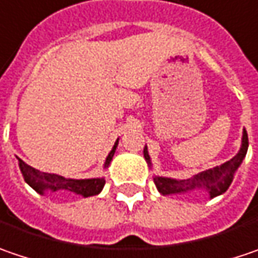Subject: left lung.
Instances as JSON below:
<instances>
[{"label": "left lung", "mask_w": 258, "mask_h": 258, "mask_svg": "<svg viewBox=\"0 0 258 258\" xmlns=\"http://www.w3.org/2000/svg\"><path fill=\"white\" fill-rule=\"evenodd\" d=\"M247 150H248V136H247V131L244 130L239 152L231 160L225 162L223 165L216 166L213 169L203 171V172L194 175L191 178H187V179H175V178L155 175L153 176L155 185H156V188H158L160 194H163V196L185 194V192L200 189V191H206L210 199L218 197V196L223 194L226 189L229 188L236 169L239 168V165L242 163V160L247 155ZM143 155L149 168H152V162H150V156H149V152H147V146L144 147Z\"/></svg>", "instance_id": "1"}]
</instances>
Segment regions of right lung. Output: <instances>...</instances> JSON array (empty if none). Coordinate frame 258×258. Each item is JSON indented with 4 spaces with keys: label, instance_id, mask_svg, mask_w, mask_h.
<instances>
[{
    "label": "right lung",
    "instance_id": "obj_1",
    "mask_svg": "<svg viewBox=\"0 0 258 258\" xmlns=\"http://www.w3.org/2000/svg\"><path fill=\"white\" fill-rule=\"evenodd\" d=\"M118 140L115 142L112 150L109 152V155L106 156L103 168H108L111 160L114 158ZM19 160V168L23 174L24 181L35 189L39 194H45V192H55V191H67V192H74L77 196L82 197H92V196H98L105 185V178H87V179H73V178H64L61 175L48 174V172H40L38 169L29 166L27 163H24L20 158Z\"/></svg>",
    "mask_w": 258,
    "mask_h": 258
}]
</instances>
